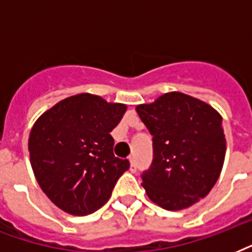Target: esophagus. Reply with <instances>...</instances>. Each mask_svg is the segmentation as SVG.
<instances>
[{"mask_svg":"<svg viewBox=\"0 0 252 252\" xmlns=\"http://www.w3.org/2000/svg\"><path fill=\"white\" fill-rule=\"evenodd\" d=\"M129 171L130 172L137 171V165H136V161H134V158H129Z\"/></svg>","mask_w":252,"mask_h":252,"instance_id":"obj_1","label":"esophagus"}]
</instances>
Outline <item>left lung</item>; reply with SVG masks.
I'll return each mask as SVG.
<instances>
[{"label":"left lung","instance_id":"8db88e82","mask_svg":"<svg viewBox=\"0 0 252 252\" xmlns=\"http://www.w3.org/2000/svg\"><path fill=\"white\" fill-rule=\"evenodd\" d=\"M136 111L153 136V163L141 176L148 197L167 211L186 209L205 197L225 161L222 116L179 91L138 104Z\"/></svg>","mask_w":252,"mask_h":252}]
</instances>
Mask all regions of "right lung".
Masks as SVG:
<instances>
[{
    "label": "right lung",
    "mask_w": 252,
    "mask_h": 252,
    "mask_svg": "<svg viewBox=\"0 0 252 252\" xmlns=\"http://www.w3.org/2000/svg\"><path fill=\"white\" fill-rule=\"evenodd\" d=\"M123 103L82 93L56 103L30 132L33 175L48 199L73 216L98 211L110 199L128 159L114 156L111 130L126 114Z\"/></svg>",
    "instance_id": "add662e5"
}]
</instances>
